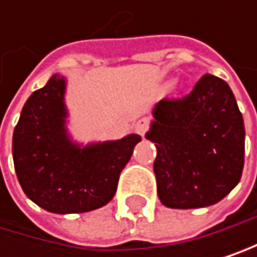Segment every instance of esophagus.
Segmentation results:
<instances>
[{
  "label": "esophagus",
  "mask_w": 257,
  "mask_h": 257,
  "mask_svg": "<svg viewBox=\"0 0 257 257\" xmlns=\"http://www.w3.org/2000/svg\"><path fill=\"white\" fill-rule=\"evenodd\" d=\"M134 130H136V133H137V134L145 136V133L148 131V120H146V118H140V120L136 123Z\"/></svg>",
  "instance_id": "1"
}]
</instances>
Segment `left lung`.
<instances>
[{
    "label": "left lung",
    "mask_w": 257,
    "mask_h": 257,
    "mask_svg": "<svg viewBox=\"0 0 257 257\" xmlns=\"http://www.w3.org/2000/svg\"><path fill=\"white\" fill-rule=\"evenodd\" d=\"M146 139L156 143L157 194L168 208L222 200L243 170L245 127L230 86L206 74L179 100H160Z\"/></svg>",
    "instance_id": "1"
}]
</instances>
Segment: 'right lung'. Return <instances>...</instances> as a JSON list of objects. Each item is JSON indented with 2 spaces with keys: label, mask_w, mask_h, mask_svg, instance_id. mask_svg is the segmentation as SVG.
<instances>
[{
  "label": "right lung",
  "mask_w": 257,
  "mask_h": 257,
  "mask_svg": "<svg viewBox=\"0 0 257 257\" xmlns=\"http://www.w3.org/2000/svg\"><path fill=\"white\" fill-rule=\"evenodd\" d=\"M64 94L66 78L54 74L27 98L14 131V165L24 194L43 210L86 213L114 197L120 173L142 137L74 142L67 131Z\"/></svg>",
  "instance_id": "obj_1"
}]
</instances>
